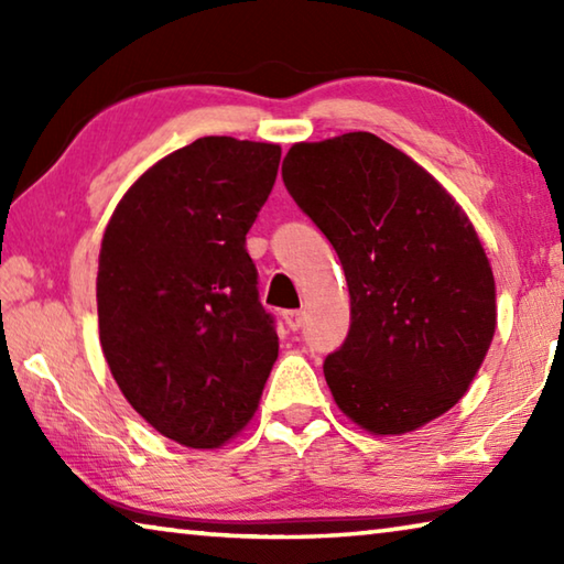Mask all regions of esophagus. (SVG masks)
<instances>
[{"label": "esophagus", "instance_id": "1", "mask_svg": "<svg viewBox=\"0 0 564 564\" xmlns=\"http://www.w3.org/2000/svg\"><path fill=\"white\" fill-rule=\"evenodd\" d=\"M283 323L289 330H299L303 323V311H285L283 313Z\"/></svg>", "mask_w": 564, "mask_h": 564}]
</instances>
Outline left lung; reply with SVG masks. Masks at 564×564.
Returning a JSON list of instances; mask_svg holds the SVG:
<instances>
[{
	"mask_svg": "<svg viewBox=\"0 0 564 564\" xmlns=\"http://www.w3.org/2000/svg\"><path fill=\"white\" fill-rule=\"evenodd\" d=\"M281 174L346 271L350 333L323 362L340 413L370 435L447 413L498 326L492 265L463 206L368 131L299 141Z\"/></svg>",
	"mask_w": 564,
	"mask_h": 564,
	"instance_id": "8db88e82",
	"label": "left lung"
}]
</instances>
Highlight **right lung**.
<instances>
[{
	"instance_id": "right-lung-1",
	"label": "right lung",
	"mask_w": 564,
	"mask_h": 564,
	"mask_svg": "<svg viewBox=\"0 0 564 564\" xmlns=\"http://www.w3.org/2000/svg\"><path fill=\"white\" fill-rule=\"evenodd\" d=\"M279 161V144L196 139L133 181L104 228V358L129 405L194 451L246 431L279 358L246 251Z\"/></svg>"
}]
</instances>
